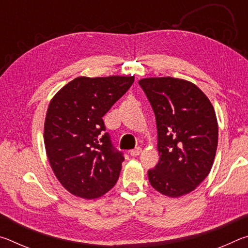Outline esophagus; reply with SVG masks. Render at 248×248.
Listing matches in <instances>:
<instances>
[{"label": "esophagus", "mask_w": 248, "mask_h": 248, "mask_svg": "<svg viewBox=\"0 0 248 248\" xmlns=\"http://www.w3.org/2000/svg\"><path fill=\"white\" fill-rule=\"evenodd\" d=\"M141 152H142V149L140 148V146H138V148L130 151V154H131L132 156H138V155L141 154Z\"/></svg>", "instance_id": "obj_1"}]
</instances>
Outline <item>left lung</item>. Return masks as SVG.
I'll use <instances>...</instances> for the list:
<instances>
[{
  "label": "left lung",
  "instance_id": "1",
  "mask_svg": "<svg viewBox=\"0 0 248 248\" xmlns=\"http://www.w3.org/2000/svg\"><path fill=\"white\" fill-rule=\"evenodd\" d=\"M152 105L159 159L148 171L155 190L171 198L194 191L211 170L217 146V121L211 102L186 79L139 81Z\"/></svg>",
  "mask_w": 248,
  "mask_h": 248
}]
</instances>
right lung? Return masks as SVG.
<instances>
[{
    "label": "right lung",
    "mask_w": 248,
    "mask_h": 248,
    "mask_svg": "<svg viewBox=\"0 0 248 248\" xmlns=\"http://www.w3.org/2000/svg\"><path fill=\"white\" fill-rule=\"evenodd\" d=\"M134 77H79L50 100L44 141L50 166L70 194L95 199L119 178L124 157L105 132L103 117L132 85Z\"/></svg>",
    "instance_id": "right-lung-1"
}]
</instances>
